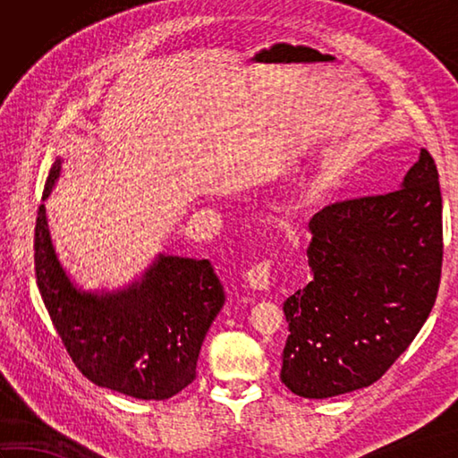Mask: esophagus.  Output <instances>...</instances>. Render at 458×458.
I'll return each instance as SVG.
<instances>
[{"mask_svg":"<svg viewBox=\"0 0 458 458\" xmlns=\"http://www.w3.org/2000/svg\"><path fill=\"white\" fill-rule=\"evenodd\" d=\"M246 284L254 291H267L269 289V264L261 261V264L251 267L246 274Z\"/></svg>","mask_w":458,"mask_h":458,"instance_id":"esophagus-1","label":"esophagus"}]
</instances>
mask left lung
Masks as SVG:
<instances>
[{
  "label": "left lung",
  "instance_id": "left-lung-1",
  "mask_svg": "<svg viewBox=\"0 0 458 458\" xmlns=\"http://www.w3.org/2000/svg\"><path fill=\"white\" fill-rule=\"evenodd\" d=\"M309 232L313 281L284 303L281 382L325 400L382 377L435 305L443 199L429 151H420L400 189L330 204Z\"/></svg>",
  "mask_w": 458,
  "mask_h": 458
}]
</instances>
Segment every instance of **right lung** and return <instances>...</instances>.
<instances>
[{
  "mask_svg": "<svg viewBox=\"0 0 458 458\" xmlns=\"http://www.w3.org/2000/svg\"><path fill=\"white\" fill-rule=\"evenodd\" d=\"M48 171L35 226L38 293L81 372L100 387L138 400H169L192 384L224 287L208 259L157 254L140 277L118 289H86L63 266L45 200L63 174Z\"/></svg>",
  "mask_w": 458,
  "mask_h": 458,
  "instance_id": "1",
  "label": "right lung"
}]
</instances>
